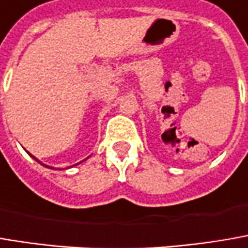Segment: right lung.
Returning a JSON list of instances; mask_svg holds the SVG:
<instances>
[{"mask_svg": "<svg viewBox=\"0 0 248 248\" xmlns=\"http://www.w3.org/2000/svg\"><path fill=\"white\" fill-rule=\"evenodd\" d=\"M28 154H29V152H28ZM29 155H31V154H29ZM31 156H32V158H33V159H35V161H38V162H39V164H42V162H41V161H39V159H36V158H35V156H33V155H31ZM86 159H87V158H86ZM86 159H83V161H86ZM83 161H80V162H83ZM80 162H79V164H80ZM79 164H75V165H79ZM42 165H45V164H42ZM75 165H73V167H75ZM45 167H46V168L53 169V168H52V167H47V165H45Z\"/></svg>", "mask_w": 248, "mask_h": 248, "instance_id": "add662e5", "label": "right lung"}]
</instances>
